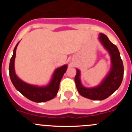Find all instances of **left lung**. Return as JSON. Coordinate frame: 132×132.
Segmentation results:
<instances>
[{
	"label": "left lung",
	"instance_id": "1",
	"mask_svg": "<svg viewBox=\"0 0 132 132\" xmlns=\"http://www.w3.org/2000/svg\"><path fill=\"white\" fill-rule=\"evenodd\" d=\"M98 39L109 52L111 58L112 66L108 74L100 85L93 88H86L82 86L79 69H77V74L75 77V82L79 94L83 97L94 101H102L112 94L120 86L123 77V63L118 47L104 34H100Z\"/></svg>",
	"mask_w": 132,
	"mask_h": 132
}]
</instances>
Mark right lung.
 Instances as JSON below:
<instances>
[{
  "label": "right lung",
  "mask_w": 132,
  "mask_h": 132,
  "mask_svg": "<svg viewBox=\"0 0 132 132\" xmlns=\"http://www.w3.org/2000/svg\"><path fill=\"white\" fill-rule=\"evenodd\" d=\"M18 44L19 42L15 46L9 65L10 77L14 87L25 97L33 102H43L53 99L57 94L60 81L64 73L67 71V65H63L57 69L53 73L50 82L45 87H38L26 83L19 79L15 73L14 61L16 57V50Z\"/></svg>",
  "instance_id": "add662e5"
}]
</instances>
